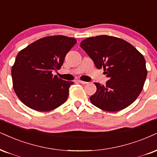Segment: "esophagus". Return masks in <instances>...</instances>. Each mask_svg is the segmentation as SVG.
<instances>
[{
    "instance_id": "obj_1",
    "label": "esophagus",
    "mask_w": 157,
    "mask_h": 157,
    "mask_svg": "<svg viewBox=\"0 0 157 157\" xmlns=\"http://www.w3.org/2000/svg\"><path fill=\"white\" fill-rule=\"evenodd\" d=\"M75 82L81 83V84H87V83H88V82H83V81H81V80H75Z\"/></svg>"
}]
</instances>
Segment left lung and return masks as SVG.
<instances>
[{"label": "left lung", "instance_id": "8db88e82", "mask_svg": "<svg viewBox=\"0 0 157 157\" xmlns=\"http://www.w3.org/2000/svg\"><path fill=\"white\" fill-rule=\"evenodd\" d=\"M80 46L98 69L103 68L109 80L105 85L94 83L97 91L90 97L96 107L119 111L132 103L144 87L147 75L144 57L121 38L99 36L86 38Z\"/></svg>", "mask_w": 157, "mask_h": 157}]
</instances>
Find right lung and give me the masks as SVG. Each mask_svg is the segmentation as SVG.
Listing matches in <instances>:
<instances>
[{"label": "right lung", "mask_w": 157, "mask_h": 157, "mask_svg": "<svg viewBox=\"0 0 157 157\" xmlns=\"http://www.w3.org/2000/svg\"><path fill=\"white\" fill-rule=\"evenodd\" d=\"M76 40L63 36L40 38L17 55L11 68L13 86L19 99L38 111H49L65 102L73 84L58 78L59 70Z\"/></svg>", "instance_id": "right-lung-1"}]
</instances>
